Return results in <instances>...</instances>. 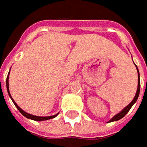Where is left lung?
Returning <instances> with one entry per match:
<instances>
[{
    "label": "left lung",
    "instance_id": "1",
    "mask_svg": "<svg viewBox=\"0 0 147 147\" xmlns=\"http://www.w3.org/2000/svg\"><path fill=\"white\" fill-rule=\"evenodd\" d=\"M136 67H137V65H136ZM137 71H138V90H137V92H136V95H135V96H134V98L133 100L131 101V103L127 105L123 110L120 111L119 114H117L116 115H115L111 119H110L109 122H114V121H117V120H119V119H121L122 118H123L124 116L126 115V114H127V112L130 110V109L132 108V106H133V105L135 104V102L137 101V100L139 96V93H140V88H141V84H140V75H139V71L138 69V67H137Z\"/></svg>",
    "mask_w": 147,
    "mask_h": 147
}]
</instances>
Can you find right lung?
<instances>
[{
    "label": "right lung",
    "instance_id": "add662e5",
    "mask_svg": "<svg viewBox=\"0 0 147 147\" xmlns=\"http://www.w3.org/2000/svg\"><path fill=\"white\" fill-rule=\"evenodd\" d=\"M9 73L8 74V76H7V78H6V88H7V92H8L9 96V97L11 98L12 100V101H13V103L14 104V105L17 107V109L20 110V112L23 115L26 117V118H28V119H32V120H35V121H43V120H47V119H53L55 117H56V116L58 115V114L57 115H55L52 116H47V117H41V116H36V115H30V114H28V113H27L25 112L24 110H23L21 108H20V106L18 105L15 103V101H14L13 98L11 97V95L9 93Z\"/></svg>",
    "mask_w": 147,
    "mask_h": 147
}]
</instances>
